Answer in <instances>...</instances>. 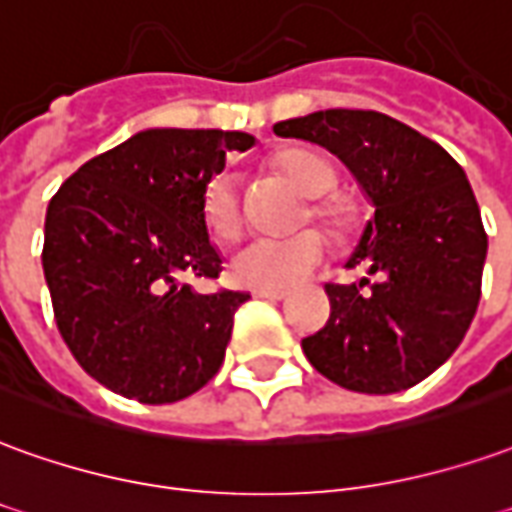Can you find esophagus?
<instances>
[{"instance_id": "1", "label": "esophagus", "mask_w": 512, "mask_h": 512, "mask_svg": "<svg viewBox=\"0 0 512 512\" xmlns=\"http://www.w3.org/2000/svg\"><path fill=\"white\" fill-rule=\"evenodd\" d=\"M252 296L255 299H268V302H282L288 296V291H282V288H255Z\"/></svg>"}]
</instances>
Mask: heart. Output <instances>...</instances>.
Instances as JSON below:
<instances>
[{
	"instance_id": "obj_1",
	"label": "heart",
	"mask_w": 512,
	"mask_h": 512,
	"mask_svg": "<svg viewBox=\"0 0 512 512\" xmlns=\"http://www.w3.org/2000/svg\"><path fill=\"white\" fill-rule=\"evenodd\" d=\"M280 169L288 174V180L310 199H321L335 191L338 174L316 152H285L277 160ZM205 221L207 230L216 238H232L238 235L244 216H241V194H238V180L235 174L224 171L207 182L205 188ZM313 216L321 219L335 232L349 227V207L343 202L321 199L313 205ZM327 255V241L316 230H305L291 238H249L230 257L232 280L249 285V288H288L302 282L313 268Z\"/></svg>"
}]
</instances>
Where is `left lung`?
<instances>
[{"label":"left lung","instance_id":"8db88e82","mask_svg":"<svg viewBox=\"0 0 512 512\" xmlns=\"http://www.w3.org/2000/svg\"><path fill=\"white\" fill-rule=\"evenodd\" d=\"M274 135L324 146L374 207L346 268L327 285L330 321L302 341L318 374L357 393H399L427 380L480 305L488 235L466 171L441 144L377 110H318Z\"/></svg>","mask_w":512,"mask_h":512}]
</instances>
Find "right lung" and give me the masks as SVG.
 Listing matches in <instances>:
<instances>
[{"label":"right lung","instance_id":"add662e5","mask_svg":"<svg viewBox=\"0 0 512 512\" xmlns=\"http://www.w3.org/2000/svg\"><path fill=\"white\" fill-rule=\"evenodd\" d=\"M249 132L155 130L88 160L46 207L44 277L57 330L107 391L169 405L216 377L249 293H196L219 277L207 182Z\"/></svg>","mask_w":512,"mask_h":512}]
</instances>
